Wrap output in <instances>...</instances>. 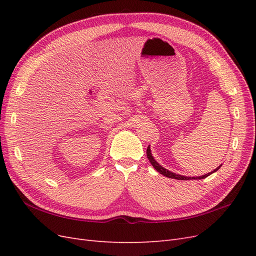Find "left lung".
I'll use <instances>...</instances> for the list:
<instances>
[{
	"label": "left lung",
	"instance_id": "obj_1",
	"mask_svg": "<svg viewBox=\"0 0 256 256\" xmlns=\"http://www.w3.org/2000/svg\"><path fill=\"white\" fill-rule=\"evenodd\" d=\"M146 154H147V158H148V160H150V162L152 164V166L156 168V171L157 172H159L160 174H162L164 176H166V177H168V178H173V180H203V178H206L207 176H209L210 174H212V173H214V172H216L218 171V170L221 168V166H218L216 168V170H214L212 172H210V173H207V174H205V175H202V176H196V177H189V176H184V175H180V174H176V173H173V172H171V171H168V170H166V168H164V166H160L158 162L154 160V158L152 157V150H150V145H148V147H147V150H146Z\"/></svg>",
	"mask_w": 256,
	"mask_h": 256
}]
</instances>
